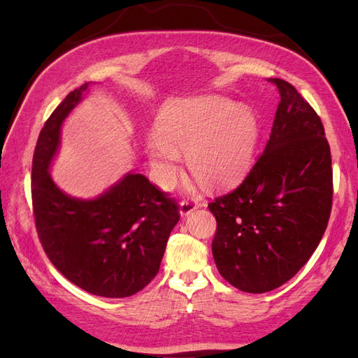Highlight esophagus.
I'll return each instance as SVG.
<instances>
[{
	"label": "esophagus",
	"mask_w": 358,
	"mask_h": 358,
	"mask_svg": "<svg viewBox=\"0 0 358 358\" xmlns=\"http://www.w3.org/2000/svg\"><path fill=\"white\" fill-rule=\"evenodd\" d=\"M196 206H199V204H196V201L194 200H189V199L183 200L180 203V214L183 217L192 214V212L196 209Z\"/></svg>",
	"instance_id": "obj_1"
}]
</instances>
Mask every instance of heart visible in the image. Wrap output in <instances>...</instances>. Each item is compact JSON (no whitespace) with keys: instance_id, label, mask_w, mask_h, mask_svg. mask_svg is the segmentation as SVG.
<instances>
[{"instance_id":"b5f03b06","label":"heart","mask_w":358,"mask_h":358,"mask_svg":"<svg viewBox=\"0 0 358 358\" xmlns=\"http://www.w3.org/2000/svg\"><path fill=\"white\" fill-rule=\"evenodd\" d=\"M146 143L158 185L171 186L186 152L194 177L210 189L229 187L245 177L252 163L258 124L245 106L223 96H200L164 104Z\"/></svg>"}]
</instances>
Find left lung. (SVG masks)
Returning a JSON list of instances; mask_svg holds the SVG:
<instances>
[{"instance_id":"8db88e82","label":"left lung","mask_w":358,"mask_h":358,"mask_svg":"<svg viewBox=\"0 0 358 358\" xmlns=\"http://www.w3.org/2000/svg\"><path fill=\"white\" fill-rule=\"evenodd\" d=\"M263 154L232 192L209 203L222 277L263 294L291 280L320 243L332 208L331 148L320 117L287 81Z\"/></svg>"}]
</instances>
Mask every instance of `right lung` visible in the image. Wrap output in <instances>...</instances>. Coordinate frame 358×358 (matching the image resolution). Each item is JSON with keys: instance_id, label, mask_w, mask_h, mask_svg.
<instances>
[{"instance_id": "right-lung-1", "label": "right lung", "mask_w": 358, "mask_h": 358, "mask_svg": "<svg viewBox=\"0 0 358 358\" xmlns=\"http://www.w3.org/2000/svg\"><path fill=\"white\" fill-rule=\"evenodd\" d=\"M89 83L72 90L44 123L32 159V206L38 238L50 263L86 292L124 299L159 269L180 206L141 173H127L95 200L59 191L49 166L63 120Z\"/></svg>"}]
</instances>
